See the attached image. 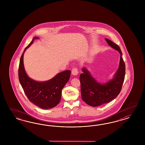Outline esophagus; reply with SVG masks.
<instances>
[{
	"instance_id": "34e87169",
	"label": "esophagus",
	"mask_w": 145,
	"mask_h": 145,
	"mask_svg": "<svg viewBox=\"0 0 145 145\" xmlns=\"http://www.w3.org/2000/svg\"><path fill=\"white\" fill-rule=\"evenodd\" d=\"M78 69L77 68H74L73 69V70L72 71V74L74 75H76L78 74Z\"/></svg>"
}]
</instances>
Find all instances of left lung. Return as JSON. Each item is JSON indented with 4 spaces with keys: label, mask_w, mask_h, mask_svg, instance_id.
Returning <instances> with one entry per match:
<instances>
[{
    "label": "left lung",
    "mask_w": 145,
    "mask_h": 145,
    "mask_svg": "<svg viewBox=\"0 0 145 145\" xmlns=\"http://www.w3.org/2000/svg\"><path fill=\"white\" fill-rule=\"evenodd\" d=\"M105 40L110 46L118 51L120 54L119 68L113 79L105 84L99 83L85 67L82 69L83 73L80 75L82 99L86 104L92 107L108 103L115 99L121 91L124 80L125 66L121 49L111 40L107 38Z\"/></svg>",
    "instance_id": "1"
}]
</instances>
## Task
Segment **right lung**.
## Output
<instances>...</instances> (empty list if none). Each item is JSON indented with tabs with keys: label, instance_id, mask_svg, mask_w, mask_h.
<instances>
[{
	"label": "right lung",
	"instance_id": "obj_1",
	"mask_svg": "<svg viewBox=\"0 0 145 145\" xmlns=\"http://www.w3.org/2000/svg\"><path fill=\"white\" fill-rule=\"evenodd\" d=\"M36 39L39 38L34 37L22 54L18 68V79L30 101L42 109H50L55 107L61 101V90L69 80L71 72L64 71L52 79L43 82L37 81L29 77L24 69L23 56L26 49Z\"/></svg>",
	"mask_w": 145,
	"mask_h": 145
}]
</instances>
